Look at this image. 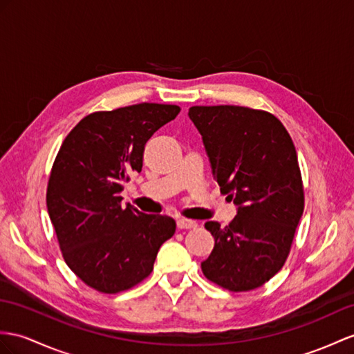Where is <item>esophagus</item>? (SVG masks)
I'll list each match as a JSON object with an SVG mask.
<instances>
[{
  "instance_id": "1",
  "label": "esophagus",
  "mask_w": 354,
  "mask_h": 354,
  "mask_svg": "<svg viewBox=\"0 0 354 354\" xmlns=\"http://www.w3.org/2000/svg\"><path fill=\"white\" fill-rule=\"evenodd\" d=\"M196 225H198V223L195 221H192V219L182 218V219L177 221L178 230H192V228H196Z\"/></svg>"
}]
</instances>
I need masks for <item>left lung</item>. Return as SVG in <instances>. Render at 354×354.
<instances>
[{
	"instance_id": "obj_1",
	"label": "left lung",
	"mask_w": 354,
	"mask_h": 354,
	"mask_svg": "<svg viewBox=\"0 0 354 354\" xmlns=\"http://www.w3.org/2000/svg\"><path fill=\"white\" fill-rule=\"evenodd\" d=\"M192 120L221 192L237 205L221 227L205 222L214 248L201 263L204 277L230 291H249L286 263L305 207L295 144L267 111L246 106H192Z\"/></svg>"
}]
</instances>
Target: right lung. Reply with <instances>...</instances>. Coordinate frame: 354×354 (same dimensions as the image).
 Returning a JSON list of instances; mask_svg holds the SVG:
<instances>
[{
	"label": "right lung",
	"instance_id": "add662e5",
	"mask_svg": "<svg viewBox=\"0 0 354 354\" xmlns=\"http://www.w3.org/2000/svg\"><path fill=\"white\" fill-rule=\"evenodd\" d=\"M177 105L138 103L84 117L50 169L46 205L66 264L88 287L115 295L149 277L176 221L122 205L142 169L145 142L174 120Z\"/></svg>",
	"mask_w": 354,
	"mask_h": 354
}]
</instances>
